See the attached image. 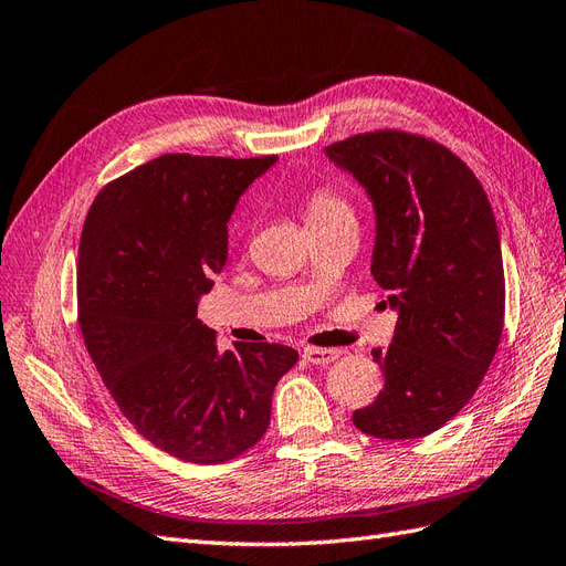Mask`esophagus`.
<instances>
[{
  "label": "esophagus",
  "instance_id": "esophagus-1",
  "mask_svg": "<svg viewBox=\"0 0 566 566\" xmlns=\"http://www.w3.org/2000/svg\"><path fill=\"white\" fill-rule=\"evenodd\" d=\"M343 355L338 348H305V360L310 365H331Z\"/></svg>",
  "mask_w": 566,
  "mask_h": 566
}]
</instances>
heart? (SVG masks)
Masks as SVG:
<instances>
[{"label":"heart","instance_id":"heart-1","mask_svg":"<svg viewBox=\"0 0 566 566\" xmlns=\"http://www.w3.org/2000/svg\"><path fill=\"white\" fill-rule=\"evenodd\" d=\"M305 213H307V226H326L334 223V220L343 218H353V209L348 199L340 195L338 189L319 185L312 187L305 197Z\"/></svg>","mask_w":566,"mask_h":566}]
</instances>
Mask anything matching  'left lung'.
<instances>
[{
	"mask_svg": "<svg viewBox=\"0 0 566 566\" xmlns=\"http://www.w3.org/2000/svg\"><path fill=\"white\" fill-rule=\"evenodd\" d=\"M377 211L371 275L398 310L371 350L384 389L353 412L360 432L418 439L471 401L504 328V264L490 199L468 165L422 134L375 129L326 146Z\"/></svg>",
	"mask_w": 566,
	"mask_h": 566,
	"instance_id": "left-lung-1",
	"label": "left lung"
}]
</instances>
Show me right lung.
Masks as SVG:
<instances>
[{"mask_svg":"<svg viewBox=\"0 0 566 566\" xmlns=\"http://www.w3.org/2000/svg\"><path fill=\"white\" fill-rule=\"evenodd\" d=\"M275 156L165 154L107 182L81 230L78 326L136 432L189 463L252 449L275 384L297 363L281 343L218 350L197 305L228 259V218Z\"/></svg>","mask_w":566,"mask_h":566,"instance_id":"1","label":"right lung"}]
</instances>
